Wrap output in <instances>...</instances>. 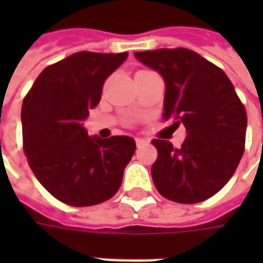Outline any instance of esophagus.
Masks as SVG:
<instances>
[{
	"instance_id": "34e87169",
	"label": "esophagus",
	"mask_w": 263,
	"mask_h": 263,
	"mask_svg": "<svg viewBox=\"0 0 263 263\" xmlns=\"http://www.w3.org/2000/svg\"><path fill=\"white\" fill-rule=\"evenodd\" d=\"M135 142H137L138 148H142V146H145V145H148L149 141L143 139V138H137V139H135Z\"/></svg>"
}]
</instances>
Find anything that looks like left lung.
Wrapping results in <instances>:
<instances>
[{
  "label": "left lung",
  "mask_w": 263,
  "mask_h": 263,
  "mask_svg": "<svg viewBox=\"0 0 263 263\" xmlns=\"http://www.w3.org/2000/svg\"><path fill=\"white\" fill-rule=\"evenodd\" d=\"M135 58L165 80L163 120L183 124L187 132L180 148L152 141L155 187L176 203L204 201L226 186L242 158L245 107L226 73L190 49L145 50Z\"/></svg>",
  "instance_id": "obj_1"
}]
</instances>
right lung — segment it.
<instances>
[{
    "instance_id": "add662e5",
    "label": "right lung",
    "mask_w": 263,
    "mask_h": 263,
    "mask_svg": "<svg viewBox=\"0 0 263 263\" xmlns=\"http://www.w3.org/2000/svg\"><path fill=\"white\" fill-rule=\"evenodd\" d=\"M128 53L77 52L48 66L22 103L24 152L33 175L59 201L94 205L114 196L135 154L131 137H88L83 122L104 81Z\"/></svg>"
}]
</instances>
